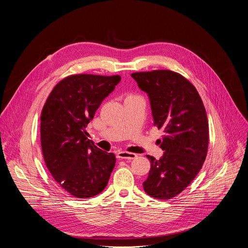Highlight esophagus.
<instances>
[{
    "label": "esophagus",
    "instance_id": "obj_1",
    "mask_svg": "<svg viewBox=\"0 0 248 248\" xmlns=\"http://www.w3.org/2000/svg\"><path fill=\"white\" fill-rule=\"evenodd\" d=\"M138 157V155L134 153H129V152H124V151H120L116 153V158L119 159H123V160H134Z\"/></svg>",
    "mask_w": 248,
    "mask_h": 248
}]
</instances>
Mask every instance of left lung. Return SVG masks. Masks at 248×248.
<instances>
[{"label": "left lung", "instance_id": "obj_1", "mask_svg": "<svg viewBox=\"0 0 248 248\" xmlns=\"http://www.w3.org/2000/svg\"><path fill=\"white\" fill-rule=\"evenodd\" d=\"M132 77L148 93L154 125L164 136L160 160L151 162L142 183L149 196L167 200L185 190L204 164L209 142V126L197 89L184 76L171 70L136 72Z\"/></svg>", "mask_w": 248, "mask_h": 248}]
</instances>
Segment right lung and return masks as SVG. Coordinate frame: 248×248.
<instances>
[{"label":"right lung","instance_id":"1","mask_svg":"<svg viewBox=\"0 0 248 248\" xmlns=\"http://www.w3.org/2000/svg\"><path fill=\"white\" fill-rule=\"evenodd\" d=\"M120 75L74 74L58 82L41 112V147L57 183L76 198H89L107 187L115 155L85 137V127Z\"/></svg>","mask_w":248,"mask_h":248}]
</instances>
